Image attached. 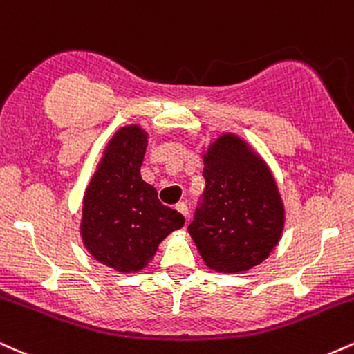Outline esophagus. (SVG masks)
Returning <instances> with one entry per match:
<instances>
[{"mask_svg":"<svg viewBox=\"0 0 354 354\" xmlns=\"http://www.w3.org/2000/svg\"><path fill=\"white\" fill-rule=\"evenodd\" d=\"M176 209L178 211H180V213L183 214V216H188V205H186V203L185 201H180V203H178V205H176Z\"/></svg>","mask_w":354,"mask_h":354,"instance_id":"esophagus-1","label":"esophagus"}]
</instances>
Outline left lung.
I'll return each mask as SVG.
<instances>
[{"mask_svg":"<svg viewBox=\"0 0 354 354\" xmlns=\"http://www.w3.org/2000/svg\"><path fill=\"white\" fill-rule=\"evenodd\" d=\"M206 188L188 226L205 265L239 273L263 263L278 245L284 208L265 161L236 135L225 133L203 154Z\"/></svg>","mask_w":354,"mask_h":354,"instance_id":"8db88e82","label":"left lung"}]
</instances>
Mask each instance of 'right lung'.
I'll use <instances>...</instances> for the list:
<instances>
[{"label":"right lung","instance_id":"right-lung-1","mask_svg":"<svg viewBox=\"0 0 354 354\" xmlns=\"http://www.w3.org/2000/svg\"><path fill=\"white\" fill-rule=\"evenodd\" d=\"M148 133L123 126L109 140L83 198L81 238L88 253L120 273L143 270L185 216L161 205L141 178Z\"/></svg>","mask_w":354,"mask_h":354}]
</instances>
